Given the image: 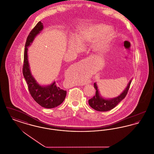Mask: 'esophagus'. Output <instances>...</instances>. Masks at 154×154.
I'll return each instance as SVG.
<instances>
[{
	"label": "esophagus",
	"mask_w": 154,
	"mask_h": 154,
	"mask_svg": "<svg viewBox=\"0 0 154 154\" xmlns=\"http://www.w3.org/2000/svg\"><path fill=\"white\" fill-rule=\"evenodd\" d=\"M88 83H89V82H88Z\"/></svg>",
	"instance_id": "34e87169"
}]
</instances>
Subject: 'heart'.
Returning a JSON list of instances; mask_svg holds the SVG:
<instances>
[{"label": "heart", "instance_id": "obj_1", "mask_svg": "<svg viewBox=\"0 0 154 154\" xmlns=\"http://www.w3.org/2000/svg\"><path fill=\"white\" fill-rule=\"evenodd\" d=\"M109 29V27L101 25H95L87 29L79 31L76 37H70L68 41V47L72 50L77 51L80 48L81 43L85 44L94 40V49L99 53L107 51L115 36V32ZM82 82L80 80L78 84Z\"/></svg>", "mask_w": 154, "mask_h": 154}]
</instances>
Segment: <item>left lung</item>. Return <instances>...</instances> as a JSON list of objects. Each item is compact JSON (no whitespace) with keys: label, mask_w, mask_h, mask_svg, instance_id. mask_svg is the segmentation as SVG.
<instances>
[{"label":"left lung","mask_w":154,"mask_h":154,"mask_svg":"<svg viewBox=\"0 0 154 154\" xmlns=\"http://www.w3.org/2000/svg\"><path fill=\"white\" fill-rule=\"evenodd\" d=\"M131 81L132 80H131L129 82L127 87L119 95L110 99L104 98L100 95L97 84L95 82L94 88H95L96 94L92 98L88 100L89 106L94 110L98 111H107L112 109L125 97L129 89Z\"/></svg>","instance_id":"obj_1"}]
</instances>
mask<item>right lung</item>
<instances>
[{"instance_id":"add662e5","label":"right lung","mask_w":154,"mask_h":154,"mask_svg":"<svg viewBox=\"0 0 154 154\" xmlns=\"http://www.w3.org/2000/svg\"><path fill=\"white\" fill-rule=\"evenodd\" d=\"M43 23L39 21L30 32L25 46L23 75L28 86L30 94L33 99L42 107L52 109L57 107L63 102L66 96L64 91L57 85L55 81L48 85L39 84L32 75L28 62V48L33 43L35 37L43 29Z\"/></svg>"}]
</instances>
